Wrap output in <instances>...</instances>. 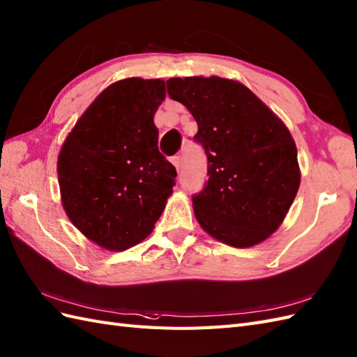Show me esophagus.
I'll return each instance as SVG.
<instances>
[{"instance_id": "34e87169", "label": "esophagus", "mask_w": 357, "mask_h": 357, "mask_svg": "<svg viewBox=\"0 0 357 357\" xmlns=\"http://www.w3.org/2000/svg\"><path fill=\"white\" fill-rule=\"evenodd\" d=\"M171 163L176 167L177 171H180V167H181V160H180V155H172L171 158Z\"/></svg>"}]
</instances>
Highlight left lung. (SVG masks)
<instances>
[{"label": "left lung", "instance_id": "8db88e82", "mask_svg": "<svg viewBox=\"0 0 357 357\" xmlns=\"http://www.w3.org/2000/svg\"><path fill=\"white\" fill-rule=\"evenodd\" d=\"M168 95L197 121L207 181L192 197L203 230L247 248L274 233L300 188L297 146L282 121L247 86L221 77L169 78Z\"/></svg>", "mask_w": 357, "mask_h": 357}]
</instances>
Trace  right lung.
I'll use <instances>...</instances> for the list:
<instances>
[{"mask_svg":"<svg viewBox=\"0 0 357 357\" xmlns=\"http://www.w3.org/2000/svg\"><path fill=\"white\" fill-rule=\"evenodd\" d=\"M165 82L132 77L104 89L77 121L57 159L62 204L86 238L124 251L144 241L177 171L160 154L154 113Z\"/></svg>","mask_w":357,"mask_h":357,"instance_id":"1","label":"right lung"}]
</instances>
